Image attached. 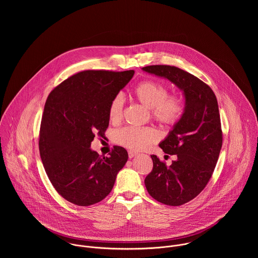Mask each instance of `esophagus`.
<instances>
[{
	"mask_svg": "<svg viewBox=\"0 0 258 258\" xmlns=\"http://www.w3.org/2000/svg\"><path fill=\"white\" fill-rule=\"evenodd\" d=\"M136 155H137V153H135V152H133V151H129V152H128V156H129L130 159L134 158Z\"/></svg>",
	"mask_w": 258,
	"mask_h": 258,
	"instance_id": "obj_1",
	"label": "esophagus"
}]
</instances>
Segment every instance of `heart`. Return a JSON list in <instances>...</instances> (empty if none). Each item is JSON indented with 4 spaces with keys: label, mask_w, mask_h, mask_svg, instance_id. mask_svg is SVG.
I'll return each instance as SVG.
<instances>
[{
    "label": "heart",
    "mask_w": 258,
    "mask_h": 258,
    "mask_svg": "<svg viewBox=\"0 0 258 258\" xmlns=\"http://www.w3.org/2000/svg\"><path fill=\"white\" fill-rule=\"evenodd\" d=\"M135 98L148 109L158 122L166 125H175L184 113V105L180 98L168 96V89L160 82L146 80L139 83L134 89ZM124 108V97L121 93L114 96L109 105V118L112 122L121 120ZM159 133L154 128L124 127L114 133V141L131 150H142L159 139Z\"/></svg>",
    "instance_id": "heart-1"
}]
</instances>
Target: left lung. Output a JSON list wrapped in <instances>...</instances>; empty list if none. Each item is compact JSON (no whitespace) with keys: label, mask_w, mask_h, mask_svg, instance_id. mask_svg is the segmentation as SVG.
<instances>
[{"label":"left lung","mask_w":258,"mask_h":258,"mask_svg":"<svg viewBox=\"0 0 258 258\" xmlns=\"http://www.w3.org/2000/svg\"><path fill=\"white\" fill-rule=\"evenodd\" d=\"M143 72L165 78L184 95V113L159 146L177 155L170 167L152 155L153 170L145 179L150 196L168 206L196 198L210 181L221 145V117L212 88L192 74L170 66H150Z\"/></svg>","instance_id":"obj_1"}]
</instances>
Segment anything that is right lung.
<instances>
[{"label": "right lung", "instance_id": "obj_1", "mask_svg": "<svg viewBox=\"0 0 258 258\" xmlns=\"http://www.w3.org/2000/svg\"><path fill=\"white\" fill-rule=\"evenodd\" d=\"M134 71H86L74 74L48 95L39 130V154L50 183L67 201L87 207L106 198L128 153L114 146L100 157L90 146L109 125V105Z\"/></svg>", "mask_w": 258, "mask_h": 258}]
</instances>
